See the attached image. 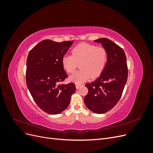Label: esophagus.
<instances>
[{"label": "esophagus", "instance_id": "esophagus-1", "mask_svg": "<svg viewBox=\"0 0 153 153\" xmlns=\"http://www.w3.org/2000/svg\"><path fill=\"white\" fill-rule=\"evenodd\" d=\"M76 85V88L77 89H79V88H80V86H81L80 85H79V84H76V85Z\"/></svg>", "mask_w": 153, "mask_h": 153}]
</instances>
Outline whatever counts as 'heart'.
Returning a JSON list of instances; mask_svg holds the SVG:
<instances>
[{
	"instance_id": "heart-1",
	"label": "heart",
	"mask_w": 153,
	"mask_h": 153,
	"mask_svg": "<svg viewBox=\"0 0 153 153\" xmlns=\"http://www.w3.org/2000/svg\"><path fill=\"white\" fill-rule=\"evenodd\" d=\"M71 55H64L61 59L63 68L68 73H73L80 64L79 71L69 76V80L80 84L91 77L100 76L105 68L108 59L106 50L94 45L82 43L71 50Z\"/></svg>"
}]
</instances>
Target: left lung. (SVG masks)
I'll list each match as a JSON object with an SVG mask.
<instances>
[{"mask_svg": "<svg viewBox=\"0 0 153 153\" xmlns=\"http://www.w3.org/2000/svg\"><path fill=\"white\" fill-rule=\"evenodd\" d=\"M106 50L108 59L99 78L87 84L88 94L84 97L87 107L96 114L112 109L121 98L128 78L126 55L122 48L107 38L94 40Z\"/></svg>", "mask_w": 153, "mask_h": 153, "instance_id": "1", "label": "left lung"}]
</instances>
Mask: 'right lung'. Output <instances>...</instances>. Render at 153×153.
<instances>
[{
  "mask_svg": "<svg viewBox=\"0 0 153 153\" xmlns=\"http://www.w3.org/2000/svg\"><path fill=\"white\" fill-rule=\"evenodd\" d=\"M73 43L45 39L37 44L27 57V86L36 103L49 114L63 112L76 91L74 83L61 84L68 77L61 59Z\"/></svg>",
  "mask_w": 153,
  "mask_h": 153,
  "instance_id": "obj_1",
  "label": "right lung"
}]
</instances>
